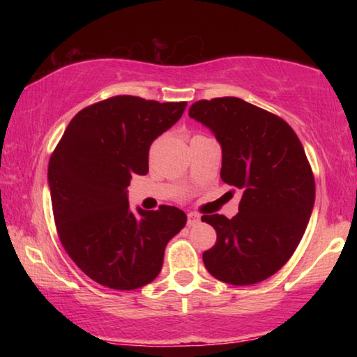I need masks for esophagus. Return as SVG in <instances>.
Returning a JSON list of instances; mask_svg holds the SVG:
<instances>
[{
    "mask_svg": "<svg viewBox=\"0 0 357 357\" xmlns=\"http://www.w3.org/2000/svg\"><path fill=\"white\" fill-rule=\"evenodd\" d=\"M198 222H200V215L195 214V213H189V214H187V225L193 227V225H197Z\"/></svg>",
    "mask_w": 357,
    "mask_h": 357,
    "instance_id": "obj_1",
    "label": "esophagus"
}]
</instances>
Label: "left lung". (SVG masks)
Returning a JSON list of instances; mask_svg holds the SVG:
<instances>
[{
	"label": "left lung",
	"mask_w": 357,
	"mask_h": 357,
	"mask_svg": "<svg viewBox=\"0 0 357 357\" xmlns=\"http://www.w3.org/2000/svg\"><path fill=\"white\" fill-rule=\"evenodd\" d=\"M189 116L220 143L223 183L243 190L233 219L202 217L217 233L203 263L229 285L269 279L299 245L315 203V179L302 143L282 118L238 98L198 100Z\"/></svg>",
	"instance_id": "1"
}]
</instances>
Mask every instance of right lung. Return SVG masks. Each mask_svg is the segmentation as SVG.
<instances>
[{
	"mask_svg": "<svg viewBox=\"0 0 357 357\" xmlns=\"http://www.w3.org/2000/svg\"><path fill=\"white\" fill-rule=\"evenodd\" d=\"M187 102L114 96L78 112L48 162L61 244L89 279L137 289L159 275L164 252L184 228L174 206L129 208L132 174H146L149 146L183 116Z\"/></svg>",
	"mask_w": 357,
	"mask_h": 357,
	"instance_id": "add662e5",
	"label": "right lung"
}]
</instances>
